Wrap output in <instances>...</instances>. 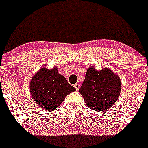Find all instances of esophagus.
<instances>
[{"instance_id": "1", "label": "esophagus", "mask_w": 148, "mask_h": 148, "mask_svg": "<svg viewBox=\"0 0 148 148\" xmlns=\"http://www.w3.org/2000/svg\"><path fill=\"white\" fill-rule=\"evenodd\" d=\"M74 87L75 88L76 90H78L79 88H80V85L79 84V83H76V84L74 85Z\"/></svg>"}]
</instances>
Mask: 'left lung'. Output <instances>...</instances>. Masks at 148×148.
I'll use <instances>...</instances> for the list:
<instances>
[{"mask_svg": "<svg viewBox=\"0 0 148 148\" xmlns=\"http://www.w3.org/2000/svg\"><path fill=\"white\" fill-rule=\"evenodd\" d=\"M119 76L108 68L97 71L88 67L85 80L79 92L85 104L95 111H104L116 103L121 91Z\"/></svg>", "mask_w": 148, "mask_h": 148, "instance_id": "left-lung-1", "label": "left lung"}]
</instances>
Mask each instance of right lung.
Wrapping results in <instances>:
<instances>
[{
  "label": "right lung",
  "instance_id": "obj_1",
  "mask_svg": "<svg viewBox=\"0 0 148 148\" xmlns=\"http://www.w3.org/2000/svg\"><path fill=\"white\" fill-rule=\"evenodd\" d=\"M75 90L66 78L58 73L56 66L51 70L40 68L30 81V92L35 103L49 112L55 110Z\"/></svg>",
  "mask_w": 148,
  "mask_h": 148
}]
</instances>
